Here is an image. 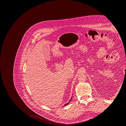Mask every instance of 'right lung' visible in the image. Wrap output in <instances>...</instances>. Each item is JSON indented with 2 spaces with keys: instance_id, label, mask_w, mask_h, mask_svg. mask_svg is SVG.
Segmentation results:
<instances>
[{
  "instance_id": "1",
  "label": "right lung",
  "mask_w": 126,
  "mask_h": 126,
  "mask_svg": "<svg viewBox=\"0 0 126 126\" xmlns=\"http://www.w3.org/2000/svg\"><path fill=\"white\" fill-rule=\"evenodd\" d=\"M72 97L71 96V99H70V100H69V101H71V99H72ZM69 102H70V101H69ZM69 102H68V103H66V104H64V106H67V105L68 104H69Z\"/></svg>"
}]
</instances>
